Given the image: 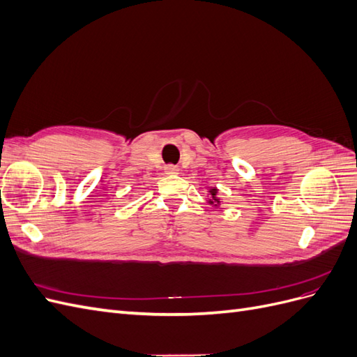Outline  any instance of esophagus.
<instances>
[{
  "mask_svg": "<svg viewBox=\"0 0 357 357\" xmlns=\"http://www.w3.org/2000/svg\"><path fill=\"white\" fill-rule=\"evenodd\" d=\"M178 171L180 169L176 165H167L165 167V174H171V176L172 174H178Z\"/></svg>",
  "mask_w": 357,
  "mask_h": 357,
  "instance_id": "esophagus-1",
  "label": "esophagus"
}]
</instances>
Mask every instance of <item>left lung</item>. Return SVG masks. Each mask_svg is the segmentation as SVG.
Segmentation results:
<instances>
[{"label":"left lung","mask_w":357,"mask_h":357,"mask_svg":"<svg viewBox=\"0 0 357 357\" xmlns=\"http://www.w3.org/2000/svg\"><path fill=\"white\" fill-rule=\"evenodd\" d=\"M215 193H218V190H215V189H211V195H213V198L215 197ZM215 202H219V199H214ZM213 202V201H211Z\"/></svg>","instance_id":"8db88e82"}]
</instances>
